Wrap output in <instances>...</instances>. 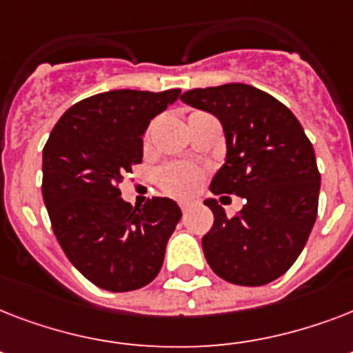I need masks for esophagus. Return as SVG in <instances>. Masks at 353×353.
<instances>
[{
	"mask_svg": "<svg viewBox=\"0 0 353 353\" xmlns=\"http://www.w3.org/2000/svg\"><path fill=\"white\" fill-rule=\"evenodd\" d=\"M179 207H181L183 212H187V210L190 209V203H181V205H179Z\"/></svg>",
	"mask_w": 353,
	"mask_h": 353,
	"instance_id": "1",
	"label": "esophagus"
}]
</instances>
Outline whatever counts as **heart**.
I'll use <instances>...</instances> for the list:
<instances>
[{
  "label": "heart",
  "instance_id": "obj_1",
  "mask_svg": "<svg viewBox=\"0 0 353 353\" xmlns=\"http://www.w3.org/2000/svg\"><path fill=\"white\" fill-rule=\"evenodd\" d=\"M203 181V170L187 163H170L155 172V183L168 196L190 198L198 192Z\"/></svg>",
  "mask_w": 353,
  "mask_h": 353
}]
</instances>
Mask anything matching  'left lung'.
Here are the masks:
<instances>
[{
    "label": "left lung",
    "instance_id": "1",
    "mask_svg": "<svg viewBox=\"0 0 353 353\" xmlns=\"http://www.w3.org/2000/svg\"><path fill=\"white\" fill-rule=\"evenodd\" d=\"M181 101L212 113L225 132L227 157L212 194L245 201L227 218L216 199H205L214 214L201 240L205 258L231 284H269L295 263L317 220L321 174L312 143L282 102L252 85L198 88Z\"/></svg>",
    "mask_w": 353,
    "mask_h": 353
}]
</instances>
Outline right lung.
I'll list each match as a JSON object with an SVG mask.
<instances>
[{
  "label": "right lung",
  "instance_id": "1",
  "mask_svg": "<svg viewBox=\"0 0 353 353\" xmlns=\"http://www.w3.org/2000/svg\"><path fill=\"white\" fill-rule=\"evenodd\" d=\"M179 93L113 90L84 99L63 113L43 146L41 194L52 232L69 262L102 290L150 284L181 220L176 201L152 198L133 209L119 188L143 161L150 121Z\"/></svg>",
  "mask_w": 353,
  "mask_h": 353
}]
</instances>
